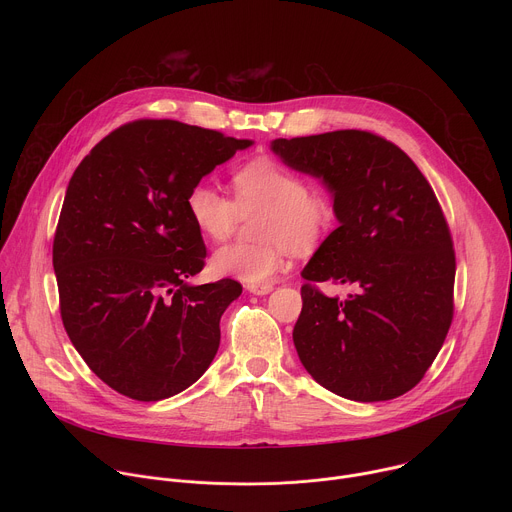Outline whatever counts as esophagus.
<instances>
[{"mask_svg": "<svg viewBox=\"0 0 512 512\" xmlns=\"http://www.w3.org/2000/svg\"><path fill=\"white\" fill-rule=\"evenodd\" d=\"M247 289L251 291V294H255V296H265V294H269V291L273 289V285L271 283H249Z\"/></svg>", "mask_w": 512, "mask_h": 512, "instance_id": "obj_1", "label": "esophagus"}]
</instances>
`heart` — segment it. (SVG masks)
<instances>
[{
  "label": "heart",
  "mask_w": 512,
  "mask_h": 512,
  "mask_svg": "<svg viewBox=\"0 0 512 512\" xmlns=\"http://www.w3.org/2000/svg\"><path fill=\"white\" fill-rule=\"evenodd\" d=\"M186 210L198 233L225 241L254 216L253 243H231L212 257V269L247 283L269 281L291 251H312L336 221V200L326 184H308L294 168L273 158H255L233 174V196L200 180L186 194Z\"/></svg>",
  "instance_id": "obj_1"
}]
</instances>
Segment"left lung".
Returning a JSON list of instances; mask_svg holds the SVG:
<instances>
[{
	"mask_svg": "<svg viewBox=\"0 0 512 512\" xmlns=\"http://www.w3.org/2000/svg\"><path fill=\"white\" fill-rule=\"evenodd\" d=\"M271 148L324 178L340 223L302 271L294 344L306 371L352 401L411 391L454 318L456 253L440 200L413 160L371 131L275 139ZM324 280L350 282L357 294L328 299L317 287Z\"/></svg>",
	"mask_w": 512,
	"mask_h": 512,
	"instance_id": "obj_1",
	"label": "left lung"
}]
</instances>
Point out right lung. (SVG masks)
<instances>
[{"label":"right lung","mask_w":512,"mask_h":512,"mask_svg":"<svg viewBox=\"0 0 512 512\" xmlns=\"http://www.w3.org/2000/svg\"><path fill=\"white\" fill-rule=\"evenodd\" d=\"M249 139L174 119L103 137L68 182L52 245L64 330L89 369L135 401L196 383L221 344L241 283L188 285L206 247L186 194Z\"/></svg>","instance_id":"right-lung-1"}]
</instances>
